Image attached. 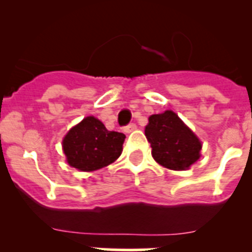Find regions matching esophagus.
I'll list each match as a JSON object with an SVG mask.
<instances>
[{
    "label": "esophagus",
    "mask_w": 252,
    "mask_h": 252,
    "mask_svg": "<svg viewBox=\"0 0 252 252\" xmlns=\"http://www.w3.org/2000/svg\"><path fill=\"white\" fill-rule=\"evenodd\" d=\"M136 128H137V126L135 124H128L127 126H125L124 131H125V132L130 133V132H132L133 130H136Z\"/></svg>",
    "instance_id": "1"
}]
</instances>
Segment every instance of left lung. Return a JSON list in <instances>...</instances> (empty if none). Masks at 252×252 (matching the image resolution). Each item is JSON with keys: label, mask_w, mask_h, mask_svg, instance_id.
I'll use <instances>...</instances> for the list:
<instances>
[{"label": "left lung", "mask_w": 252, "mask_h": 252, "mask_svg": "<svg viewBox=\"0 0 252 252\" xmlns=\"http://www.w3.org/2000/svg\"><path fill=\"white\" fill-rule=\"evenodd\" d=\"M145 136L154 159L168 169L184 170L201 157L199 139L173 111L150 116Z\"/></svg>", "instance_id": "left-lung-1"}]
</instances>
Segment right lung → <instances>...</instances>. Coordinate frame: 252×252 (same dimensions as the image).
<instances>
[{
    "instance_id": "right-lung-1",
    "label": "right lung",
    "mask_w": 252,
    "mask_h": 252,
    "mask_svg": "<svg viewBox=\"0 0 252 252\" xmlns=\"http://www.w3.org/2000/svg\"><path fill=\"white\" fill-rule=\"evenodd\" d=\"M125 139L124 133L108 131L99 120L90 116L66 133L63 150L73 168L82 171L98 170L121 155Z\"/></svg>"
}]
</instances>
